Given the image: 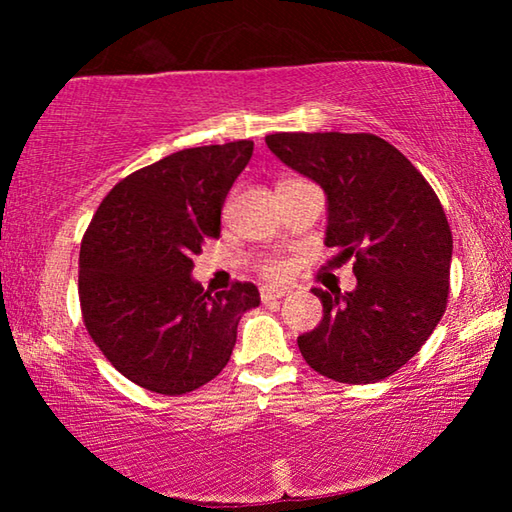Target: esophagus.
<instances>
[{"mask_svg":"<svg viewBox=\"0 0 512 512\" xmlns=\"http://www.w3.org/2000/svg\"><path fill=\"white\" fill-rule=\"evenodd\" d=\"M287 293H289V289H275V287H262V289H259V296H262L264 302L284 298V296H287Z\"/></svg>","mask_w":512,"mask_h":512,"instance_id":"34e87169","label":"esophagus"}]
</instances>
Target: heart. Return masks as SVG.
Returning <instances> with one entry per match:
<instances>
[{
    "instance_id": "b5f03b06",
    "label": "heart",
    "mask_w": 512,
    "mask_h": 512,
    "mask_svg": "<svg viewBox=\"0 0 512 512\" xmlns=\"http://www.w3.org/2000/svg\"><path fill=\"white\" fill-rule=\"evenodd\" d=\"M264 275L266 277H273V280H277V277H284L287 275V264L284 262H268L266 266H264Z\"/></svg>"
}]
</instances>
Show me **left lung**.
I'll return each instance as SVG.
<instances>
[{
	"instance_id": "obj_1",
	"label": "left lung",
	"mask_w": 512,
	"mask_h": 512,
	"mask_svg": "<svg viewBox=\"0 0 512 512\" xmlns=\"http://www.w3.org/2000/svg\"><path fill=\"white\" fill-rule=\"evenodd\" d=\"M266 144L325 189V246L354 257L357 289H311L323 320L298 336L318 375L372 384L400 370L443 318L452 230L436 192L393 144L370 133H275Z\"/></svg>"
}]
</instances>
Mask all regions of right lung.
<instances>
[{
    "label": "right lung",
    "mask_w": 512,
    "mask_h": 512,
    "mask_svg": "<svg viewBox=\"0 0 512 512\" xmlns=\"http://www.w3.org/2000/svg\"><path fill=\"white\" fill-rule=\"evenodd\" d=\"M253 142L196 146L126 176L103 198L79 255L83 323L121 375L146 391L185 395L228 366L250 282L203 291L192 257L221 235V207Z\"/></svg>",
    "instance_id": "obj_1"
}]
</instances>
